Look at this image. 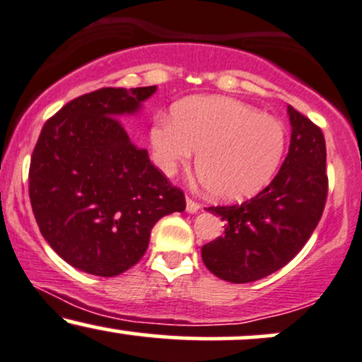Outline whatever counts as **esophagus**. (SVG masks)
I'll use <instances>...</instances> for the list:
<instances>
[{
	"label": "esophagus",
	"instance_id": "esophagus-1",
	"mask_svg": "<svg viewBox=\"0 0 362 362\" xmlns=\"http://www.w3.org/2000/svg\"><path fill=\"white\" fill-rule=\"evenodd\" d=\"M199 208H202V205H199L198 202H194V199L191 198H186V211H188V214H197Z\"/></svg>",
	"mask_w": 362,
	"mask_h": 362
}]
</instances>
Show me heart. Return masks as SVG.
Instances as JSON below:
<instances>
[{
  "label": "heart",
  "instance_id": "b5f03b06",
  "mask_svg": "<svg viewBox=\"0 0 362 362\" xmlns=\"http://www.w3.org/2000/svg\"><path fill=\"white\" fill-rule=\"evenodd\" d=\"M154 160L173 176L198 152L197 173L210 194L237 202L274 177L286 148V129L271 115L230 98H193L173 110V120L151 130Z\"/></svg>",
  "mask_w": 362,
  "mask_h": 362
}]
</instances>
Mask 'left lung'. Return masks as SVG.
Wrapping results in <instances>:
<instances>
[{"label": "left lung", "instance_id": "1", "mask_svg": "<svg viewBox=\"0 0 362 362\" xmlns=\"http://www.w3.org/2000/svg\"><path fill=\"white\" fill-rule=\"evenodd\" d=\"M291 142L274 180L256 197L208 211L225 222L218 239L202 247L203 262L216 278L250 283L273 274L307 244L324 214L329 177L320 127L288 106Z\"/></svg>", "mask_w": 362, "mask_h": 362}]
</instances>
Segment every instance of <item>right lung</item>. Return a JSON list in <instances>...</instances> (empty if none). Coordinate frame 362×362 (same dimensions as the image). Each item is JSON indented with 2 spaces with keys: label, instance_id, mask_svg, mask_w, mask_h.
Instances as JSON below:
<instances>
[{
  "label": "right lung",
  "instance_id": "right-lung-1",
  "mask_svg": "<svg viewBox=\"0 0 362 362\" xmlns=\"http://www.w3.org/2000/svg\"><path fill=\"white\" fill-rule=\"evenodd\" d=\"M156 86L101 88L45 122L28 171V194L44 239L84 273L122 274L146 254L159 218L186 208L132 142L118 117L135 113Z\"/></svg>",
  "mask_w": 362,
  "mask_h": 362
}]
</instances>
